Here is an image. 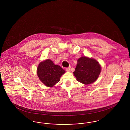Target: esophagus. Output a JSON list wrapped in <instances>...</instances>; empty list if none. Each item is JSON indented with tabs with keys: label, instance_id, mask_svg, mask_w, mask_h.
Wrapping results in <instances>:
<instances>
[{
	"label": "esophagus",
	"instance_id": "obj_1",
	"mask_svg": "<svg viewBox=\"0 0 130 130\" xmlns=\"http://www.w3.org/2000/svg\"><path fill=\"white\" fill-rule=\"evenodd\" d=\"M71 67H68V68H66V70L67 71H71Z\"/></svg>",
	"mask_w": 130,
	"mask_h": 130
}]
</instances>
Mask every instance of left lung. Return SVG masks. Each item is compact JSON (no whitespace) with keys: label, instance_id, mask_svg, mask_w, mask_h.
Listing matches in <instances>:
<instances>
[{"label":"left lung","instance_id":"obj_1","mask_svg":"<svg viewBox=\"0 0 130 130\" xmlns=\"http://www.w3.org/2000/svg\"><path fill=\"white\" fill-rule=\"evenodd\" d=\"M101 67L95 59L82 57L78 59L74 72L77 80L84 84L94 83L98 78Z\"/></svg>","mask_w":130,"mask_h":130}]
</instances>
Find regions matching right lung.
I'll use <instances>...</instances> for the list:
<instances>
[{
  "label": "right lung",
  "instance_id": "add662e5",
  "mask_svg": "<svg viewBox=\"0 0 130 130\" xmlns=\"http://www.w3.org/2000/svg\"><path fill=\"white\" fill-rule=\"evenodd\" d=\"M63 69L55 65L51 59L40 62L37 69V74L41 82L47 87H52L60 80V77L65 73Z\"/></svg>",
  "mask_w": 130,
  "mask_h": 130
}]
</instances>
